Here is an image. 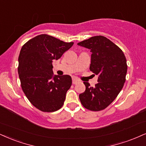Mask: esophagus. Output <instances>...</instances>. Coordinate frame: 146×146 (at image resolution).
I'll use <instances>...</instances> for the list:
<instances>
[{
	"label": "esophagus",
	"instance_id": "esophagus-1",
	"mask_svg": "<svg viewBox=\"0 0 146 146\" xmlns=\"http://www.w3.org/2000/svg\"><path fill=\"white\" fill-rule=\"evenodd\" d=\"M79 82H80V80H79L78 78H72V84H76Z\"/></svg>",
	"mask_w": 146,
	"mask_h": 146
}]
</instances>
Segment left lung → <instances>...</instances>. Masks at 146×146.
Returning <instances> with one entry per match:
<instances>
[{"label": "left lung", "mask_w": 146, "mask_h": 146, "mask_svg": "<svg viewBox=\"0 0 146 146\" xmlns=\"http://www.w3.org/2000/svg\"><path fill=\"white\" fill-rule=\"evenodd\" d=\"M92 52L90 70L98 75L95 87L84 82L85 91L79 95L82 105L91 111L103 110L119 94L127 72L125 54L116 44L103 36H95L78 43Z\"/></svg>", "instance_id": "left-lung-1"}]
</instances>
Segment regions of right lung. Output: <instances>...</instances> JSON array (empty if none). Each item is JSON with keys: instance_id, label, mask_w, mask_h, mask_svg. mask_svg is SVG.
Listing matches in <instances>:
<instances>
[{"instance_id": "1", "label": "right lung", "mask_w": 146, "mask_h": 146, "mask_svg": "<svg viewBox=\"0 0 146 146\" xmlns=\"http://www.w3.org/2000/svg\"><path fill=\"white\" fill-rule=\"evenodd\" d=\"M47 35H40L23 44L19 53L18 74L21 87L32 105L44 112L58 110L64 105L72 85L69 75L54 76L53 60H57L72 47Z\"/></svg>"}]
</instances>
